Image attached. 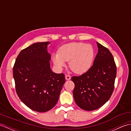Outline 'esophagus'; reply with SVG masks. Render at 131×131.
<instances>
[{
    "instance_id": "1",
    "label": "esophagus",
    "mask_w": 131,
    "mask_h": 131,
    "mask_svg": "<svg viewBox=\"0 0 131 131\" xmlns=\"http://www.w3.org/2000/svg\"><path fill=\"white\" fill-rule=\"evenodd\" d=\"M65 79H66V80H70L71 79V77L70 75H66Z\"/></svg>"
}]
</instances>
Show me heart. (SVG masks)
<instances>
[{"label": "heart", "instance_id": "heart-1", "mask_svg": "<svg viewBox=\"0 0 131 131\" xmlns=\"http://www.w3.org/2000/svg\"><path fill=\"white\" fill-rule=\"evenodd\" d=\"M94 52L91 44L73 42L60 47L58 53L54 54L52 60L57 68L61 69L68 62L71 70L77 74L87 71L93 63Z\"/></svg>", "mask_w": 131, "mask_h": 131}]
</instances>
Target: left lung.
Wrapping results in <instances>:
<instances>
[{"instance_id": "1", "label": "left lung", "mask_w": 131, "mask_h": 131, "mask_svg": "<svg viewBox=\"0 0 131 131\" xmlns=\"http://www.w3.org/2000/svg\"><path fill=\"white\" fill-rule=\"evenodd\" d=\"M98 53L93 65L85 73L72 77L74 83V100L82 109L96 110L106 102L113 92L116 66L113 54L105 47L97 42Z\"/></svg>"}]
</instances>
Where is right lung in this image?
Returning <instances> with one entry per match:
<instances>
[{
  "label": "right lung",
  "mask_w": 131,
  "mask_h": 131,
  "mask_svg": "<svg viewBox=\"0 0 131 131\" xmlns=\"http://www.w3.org/2000/svg\"><path fill=\"white\" fill-rule=\"evenodd\" d=\"M46 42L36 43L22 50L13 68L16 91L24 104L35 112H46L56 105L65 83V75L50 68L51 54Z\"/></svg>",
  "instance_id": "add662e5"
}]
</instances>
